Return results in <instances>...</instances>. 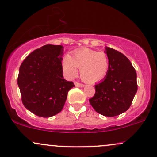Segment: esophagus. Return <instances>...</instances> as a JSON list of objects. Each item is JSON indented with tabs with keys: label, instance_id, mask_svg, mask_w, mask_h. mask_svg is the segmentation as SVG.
Returning <instances> with one entry per match:
<instances>
[{
	"label": "esophagus",
	"instance_id": "esophagus-1",
	"mask_svg": "<svg viewBox=\"0 0 157 157\" xmlns=\"http://www.w3.org/2000/svg\"><path fill=\"white\" fill-rule=\"evenodd\" d=\"M75 85L76 87H83L84 86H85L83 85V84L77 82H75Z\"/></svg>",
	"mask_w": 157,
	"mask_h": 157
}]
</instances>
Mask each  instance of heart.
Here are the masks:
<instances>
[{"mask_svg":"<svg viewBox=\"0 0 157 157\" xmlns=\"http://www.w3.org/2000/svg\"><path fill=\"white\" fill-rule=\"evenodd\" d=\"M109 67V57L105 52L82 48L74 52L72 57L67 55L63 61V71L69 78H75L78 68L84 81L94 83L107 75Z\"/></svg>","mask_w":157,"mask_h":157,"instance_id":"1","label":"heart"}]
</instances>
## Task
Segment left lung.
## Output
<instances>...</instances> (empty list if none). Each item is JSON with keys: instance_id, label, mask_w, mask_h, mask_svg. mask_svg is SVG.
Listing matches in <instances>:
<instances>
[{"instance_id": "left-lung-1", "label": "left lung", "mask_w": 157, "mask_h": 157, "mask_svg": "<svg viewBox=\"0 0 157 157\" xmlns=\"http://www.w3.org/2000/svg\"><path fill=\"white\" fill-rule=\"evenodd\" d=\"M109 70L101 82L94 86L95 94L90 105L99 114L114 117L129 109L137 91L136 72L129 59L117 50L105 48Z\"/></svg>"}]
</instances>
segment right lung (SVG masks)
Returning a JSON list of instances; mask_svg holds the SVG:
<instances>
[{
  "label": "right lung",
  "mask_w": 157,
  "mask_h": 157,
  "mask_svg": "<svg viewBox=\"0 0 157 157\" xmlns=\"http://www.w3.org/2000/svg\"><path fill=\"white\" fill-rule=\"evenodd\" d=\"M63 45H44L28 55L20 67L22 101L35 115L50 117L60 112L68 91L75 87L63 78Z\"/></svg>",
  "instance_id": "right-lung-1"
}]
</instances>
